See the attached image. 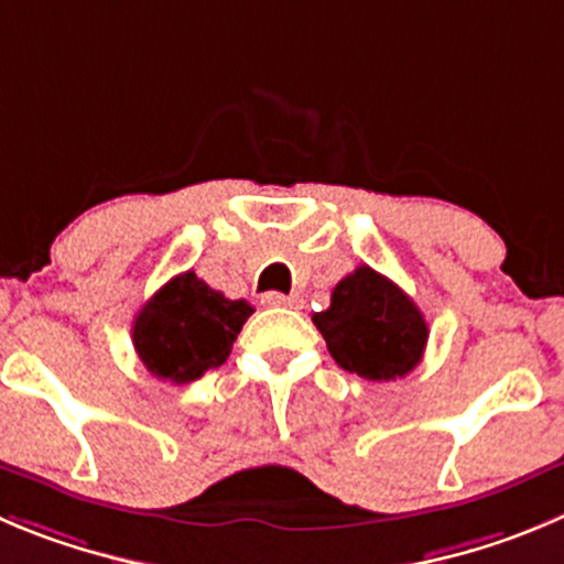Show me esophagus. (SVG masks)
<instances>
[{"label": "esophagus", "instance_id": "obj_1", "mask_svg": "<svg viewBox=\"0 0 564 564\" xmlns=\"http://www.w3.org/2000/svg\"><path fill=\"white\" fill-rule=\"evenodd\" d=\"M264 306H281V308H303V297L300 294H281V292H267L261 297Z\"/></svg>", "mask_w": 564, "mask_h": 564}]
</instances>
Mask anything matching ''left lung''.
<instances>
[{"label":"left lung","mask_w":564,"mask_h":564,"mask_svg":"<svg viewBox=\"0 0 564 564\" xmlns=\"http://www.w3.org/2000/svg\"><path fill=\"white\" fill-rule=\"evenodd\" d=\"M336 365L370 381H394L420 365L429 325L414 300L372 267H356L314 314Z\"/></svg>","instance_id":"left-lung-1"}]
</instances>
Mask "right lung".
Here are the masks:
<instances>
[{"label": "right lung", "mask_w": 564, "mask_h": 564, "mask_svg": "<svg viewBox=\"0 0 564 564\" xmlns=\"http://www.w3.org/2000/svg\"><path fill=\"white\" fill-rule=\"evenodd\" d=\"M250 314L247 300H228L194 272H183L163 283L135 317V354L161 381H197L228 359Z\"/></svg>", "instance_id": "add662e5"}]
</instances>
